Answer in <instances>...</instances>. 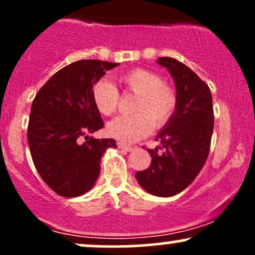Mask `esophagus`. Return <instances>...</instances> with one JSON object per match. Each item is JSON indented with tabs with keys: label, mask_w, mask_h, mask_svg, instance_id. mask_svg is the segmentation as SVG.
<instances>
[{
	"label": "esophagus",
	"mask_w": 255,
	"mask_h": 255,
	"mask_svg": "<svg viewBox=\"0 0 255 255\" xmlns=\"http://www.w3.org/2000/svg\"><path fill=\"white\" fill-rule=\"evenodd\" d=\"M118 146H119V148H121V150L127 151V152H130L131 150H133V146L126 145V144H124V142H118Z\"/></svg>",
	"instance_id": "esophagus-1"
}]
</instances>
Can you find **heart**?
Segmentation results:
<instances>
[{"mask_svg": "<svg viewBox=\"0 0 255 255\" xmlns=\"http://www.w3.org/2000/svg\"><path fill=\"white\" fill-rule=\"evenodd\" d=\"M126 90L137 93L133 115H120L108 125V133L125 144L135 142L150 133L153 125L163 127L176 109L177 98L172 87L163 83L157 73L137 68L120 77ZM92 101L102 115L110 116L118 109L120 93L111 81L101 79L92 86Z\"/></svg>", "mask_w": 255, "mask_h": 255, "instance_id": "heart-1", "label": "heart"}]
</instances>
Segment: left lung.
I'll return each mask as SVG.
<instances>
[{
	"instance_id": "8db88e82",
	"label": "left lung",
	"mask_w": 255,
	"mask_h": 255,
	"mask_svg": "<svg viewBox=\"0 0 255 255\" xmlns=\"http://www.w3.org/2000/svg\"><path fill=\"white\" fill-rule=\"evenodd\" d=\"M174 79L177 104L170 121L157 134L163 153L147 148L151 164L137 171V183L156 197H172L191 184L206 162L213 131L212 96L209 86L180 61L159 57Z\"/></svg>"
}]
</instances>
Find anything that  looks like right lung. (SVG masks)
<instances>
[{"mask_svg": "<svg viewBox=\"0 0 255 255\" xmlns=\"http://www.w3.org/2000/svg\"><path fill=\"white\" fill-rule=\"evenodd\" d=\"M118 66L101 60L73 62L55 73L32 102L27 128L32 160L44 182L61 197L89 192L99 176L104 152L116 148L114 139L89 134L104 127L92 86Z\"/></svg>", "mask_w": 255, "mask_h": 255, "instance_id": "obj_1", "label": "right lung"}]
</instances>
